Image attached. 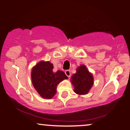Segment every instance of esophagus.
I'll list each match as a JSON object with an SVG mask.
<instances>
[{
  "mask_svg": "<svg viewBox=\"0 0 130 130\" xmlns=\"http://www.w3.org/2000/svg\"><path fill=\"white\" fill-rule=\"evenodd\" d=\"M65 74L66 75H67L68 77H70V76H71V71H69V70H67V71H65Z\"/></svg>",
  "mask_w": 130,
  "mask_h": 130,
  "instance_id": "esophagus-1",
  "label": "esophagus"
}]
</instances>
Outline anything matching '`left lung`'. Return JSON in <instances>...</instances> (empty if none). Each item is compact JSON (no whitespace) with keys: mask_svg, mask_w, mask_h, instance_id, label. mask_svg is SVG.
<instances>
[{"mask_svg":"<svg viewBox=\"0 0 130 130\" xmlns=\"http://www.w3.org/2000/svg\"><path fill=\"white\" fill-rule=\"evenodd\" d=\"M71 82L73 86L75 93L86 95L93 86L94 77L85 65H81L77 68L76 73L72 76Z\"/></svg>","mask_w":130,"mask_h":130,"instance_id":"8db88e82","label":"left lung"}]
</instances>
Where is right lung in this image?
Wrapping results in <instances>:
<instances>
[{
  "instance_id": "add662e5",
  "label": "right lung",
  "mask_w": 130,
  "mask_h": 130,
  "mask_svg": "<svg viewBox=\"0 0 130 130\" xmlns=\"http://www.w3.org/2000/svg\"><path fill=\"white\" fill-rule=\"evenodd\" d=\"M53 63L41 61L32 68V82L38 94L44 99H51L57 92V87L61 82L68 79L63 71L54 72Z\"/></svg>"
}]
</instances>
